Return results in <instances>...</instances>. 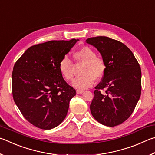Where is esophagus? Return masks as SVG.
Segmentation results:
<instances>
[{"label":"esophagus","instance_id":"esophagus-1","mask_svg":"<svg viewBox=\"0 0 155 155\" xmlns=\"http://www.w3.org/2000/svg\"><path fill=\"white\" fill-rule=\"evenodd\" d=\"M83 92H84V91L82 90H77V93L78 94H82V93H83Z\"/></svg>","mask_w":155,"mask_h":155}]
</instances>
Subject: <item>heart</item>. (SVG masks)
Instances as JSON below:
<instances>
[{
	"label": "heart",
	"mask_w": 155,
	"mask_h": 155,
	"mask_svg": "<svg viewBox=\"0 0 155 155\" xmlns=\"http://www.w3.org/2000/svg\"><path fill=\"white\" fill-rule=\"evenodd\" d=\"M76 64H83L79 77L73 81L72 86L84 90L93 85L94 79L99 80L105 74L106 64L103 58L96 56V52L89 46H83L73 54ZM59 72L65 81L74 77V64L67 56L63 57L58 64Z\"/></svg>",
	"instance_id": "heart-1"
}]
</instances>
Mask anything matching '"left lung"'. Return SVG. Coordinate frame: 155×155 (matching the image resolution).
Returning <instances> with one entry per match:
<instances>
[{"label":"left lung","instance_id":"8db88e82","mask_svg":"<svg viewBox=\"0 0 155 155\" xmlns=\"http://www.w3.org/2000/svg\"><path fill=\"white\" fill-rule=\"evenodd\" d=\"M86 42L98 49L106 64L105 74L94 91L91 113L101 124L115 127L130 116L140 98L141 68L132 51L119 41L98 36Z\"/></svg>","mask_w":155,"mask_h":155}]
</instances>
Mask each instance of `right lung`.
<instances>
[{"label": "right lung", "instance_id": "1", "mask_svg": "<svg viewBox=\"0 0 155 155\" xmlns=\"http://www.w3.org/2000/svg\"><path fill=\"white\" fill-rule=\"evenodd\" d=\"M78 40H52L28 48L12 72V95L25 118L49 130L64 121L76 90L59 72L58 64Z\"/></svg>", "mask_w": 155, "mask_h": 155}]
</instances>
